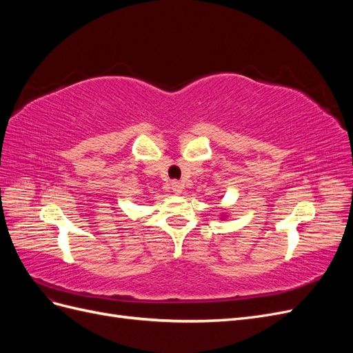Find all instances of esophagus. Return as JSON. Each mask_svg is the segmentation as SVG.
I'll return each mask as SVG.
<instances>
[{"mask_svg":"<svg viewBox=\"0 0 353 353\" xmlns=\"http://www.w3.org/2000/svg\"><path fill=\"white\" fill-rule=\"evenodd\" d=\"M170 188H172V191L175 194H181L183 193V188H184V185L179 183V181H172V184H170Z\"/></svg>","mask_w":353,"mask_h":353,"instance_id":"34e87169","label":"esophagus"}]
</instances>
